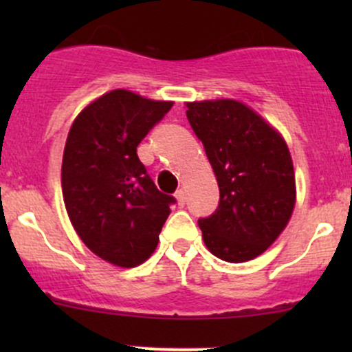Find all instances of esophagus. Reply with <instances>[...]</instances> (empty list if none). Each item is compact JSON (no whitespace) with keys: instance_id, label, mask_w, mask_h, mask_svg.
Segmentation results:
<instances>
[{"instance_id":"1","label":"esophagus","mask_w":352,"mask_h":352,"mask_svg":"<svg viewBox=\"0 0 352 352\" xmlns=\"http://www.w3.org/2000/svg\"><path fill=\"white\" fill-rule=\"evenodd\" d=\"M175 199H177V204H179V206L186 204V190H184V189L177 190V192H175Z\"/></svg>"}]
</instances>
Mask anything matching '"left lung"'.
<instances>
[{
    "instance_id": "1",
    "label": "left lung",
    "mask_w": 352,
    "mask_h": 352,
    "mask_svg": "<svg viewBox=\"0 0 352 352\" xmlns=\"http://www.w3.org/2000/svg\"><path fill=\"white\" fill-rule=\"evenodd\" d=\"M186 107L219 187L218 209L199 219L202 240L221 261H252L278 240L293 214L296 180L289 148L243 102L216 98Z\"/></svg>"
}]
</instances>
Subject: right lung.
<instances>
[{"mask_svg": "<svg viewBox=\"0 0 352 352\" xmlns=\"http://www.w3.org/2000/svg\"><path fill=\"white\" fill-rule=\"evenodd\" d=\"M173 102L112 90L71 124L61 166L63 199L74 232L117 267L151 257L175 199L155 187L136 153Z\"/></svg>", "mask_w": 352, "mask_h": 352, "instance_id": "right-lung-1", "label": "right lung"}]
</instances>
